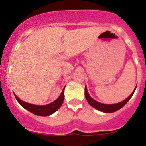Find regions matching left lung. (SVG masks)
<instances>
[{
	"label": "left lung",
	"mask_w": 146,
	"mask_h": 146,
	"mask_svg": "<svg viewBox=\"0 0 146 146\" xmlns=\"http://www.w3.org/2000/svg\"><path fill=\"white\" fill-rule=\"evenodd\" d=\"M136 87H135V90L132 91L131 94L129 95V96L126 98V99H124L123 101L121 102L118 103H115V104H103V103L99 102L96 101L95 99H93L90 95H89L88 92L87 90V87H85V96H86V99H87L88 102V104L91 105V107H93L94 108H95L96 110H99V111H101L102 113H114V112H116L117 110H120L121 108H123L125 104L126 103L128 102L129 100L131 98V96H133L134 93L135 91V89H136Z\"/></svg>",
	"instance_id": "left-lung-1"
}]
</instances>
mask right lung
<instances>
[{
  "label": "right lung",
  "mask_w": 146,
  "mask_h": 146,
  "mask_svg": "<svg viewBox=\"0 0 146 146\" xmlns=\"http://www.w3.org/2000/svg\"><path fill=\"white\" fill-rule=\"evenodd\" d=\"M15 94V98L19 102V104L23 108H25V110H28L31 113L38 115V116H49V115L53 114L55 112L57 111L61 107L64 99V88L63 89L61 94L56 100L50 103V104H46V105H36V104L25 102L19 99L16 96V94Z\"/></svg>",
  "instance_id": "add662e5"
}]
</instances>
